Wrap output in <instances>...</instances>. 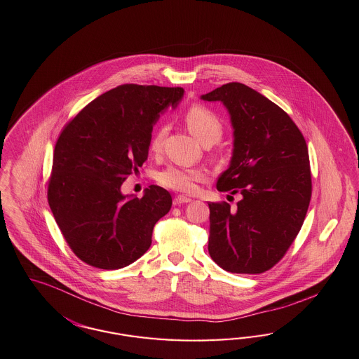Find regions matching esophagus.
<instances>
[{
	"label": "esophagus",
	"instance_id": "34e87169",
	"mask_svg": "<svg viewBox=\"0 0 359 359\" xmlns=\"http://www.w3.org/2000/svg\"><path fill=\"white\" fill-rule=\"evenodd\" d=\"M191 199L189 198H187V196H183V195H177L175 199H173V204L175 205H180V204H184V203H189Z\"/></svg>",
	"mask_w": 359,
	"mask_h": 359
}]
</instances>
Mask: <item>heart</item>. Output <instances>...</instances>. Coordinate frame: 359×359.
<instances>
[{
	"instance_id": "obj_1",
	"label": "heart",
	"mask_w": 359,
	"mask_h": 359,
	"mask_svg": "<svg viewBox=\"0 0 359 359\" xmlns=\"http://www.w3.org/2000/svg\"><path fill=\"white\" fill-rule=\"evenodd\" d=\"M187 127L191 133L201 142L203 145L210 147L220 140L223 136V123L217 116L203 105H192L184 115ZM165 135V127H158L151 140H149V152L158 155L161 152L163 140ZM205 172L199 168H180V167H168L164 171L158 172V182L160 186L170 188L177 192L191 194L196 189L198 183L204 180Z\"/></svg>"
}]
</instances>
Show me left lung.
<instances>
[{"label":"left lung","mask_w":359,"mask_h":359,"mask_svg":"<svg viewBox=\"0 0 359 359\" xmlns=\"http://www.w3.org/2000/svg\"><path fill=\"white\" fill-rule=\"evenodd\" d=\"M222 101L233 126L230 168L217 179L222 192L242 194L236 210L210 205L208 252L233 273H262L285 257L311 199V170L301 129L275 102L241 83L201 96Z\"/></svg>","instance_id":"1"}]
</instances>
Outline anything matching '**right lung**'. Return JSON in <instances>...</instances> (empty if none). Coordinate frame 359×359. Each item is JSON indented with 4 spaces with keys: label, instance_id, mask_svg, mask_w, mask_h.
Returning <instances> with one entry per match:
<instances>
[{
    "label": "right lung",
    "instance_id": "obj_1",
    "mask_svg": "<svg viewBox=\"0 0 359 359\" xmlns=\"http://www.w3.org/2000/svg\"><path fill=\"white\" fill-rule=\"evenodd\" d=\"M180 86L123 84L90 101L60 132L48 179V203L73 254L86 264L117 270L152 243L170 192L151 186L126 201L120 187L148 158L158 114L183 96Z\"/></svg>",
    "mask_w": 359,
    "mask_h": 359
}]
</instances>
